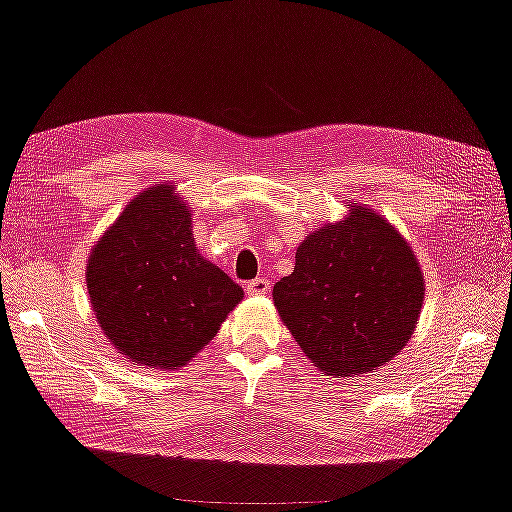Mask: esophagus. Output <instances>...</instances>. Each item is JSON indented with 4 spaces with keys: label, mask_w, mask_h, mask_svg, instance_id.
Returning a JSON list of instances; mask_svg holds the SVG:
<instances>
[{
    "label": "esophagus",
    "mask_w": 512,
    "mask_h": 512,
    "mask_svg": "<svg viewBox=\"0 0 512 512\" xmlns=\"http://www.w3.org/2000/svg\"><path fill=\"white\" fill-rule=\"evenodd\" d=\"M246 292L253 294V296H257V294H269V292H271V280H266V278L250 280L248 285H246Z\"/></svg>",
    "instance_id": "esophagus-1"
}]
</instances>
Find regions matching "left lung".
Masks as SVG:
<instances>
[{
	"label": "left lung",
	"mask_w": 512,
	"mask_h": 512,
	"mask_svg": "<svg viewBox=\"0 0 512 512\" xmlns=\"http://www.w3.org/2000/svg\"><path fill=\"white\" fill-rule=\"evenodd\" d=\"M312 232L273 303L322 375L354 377L393 361L414 333L425 280L414 250L365 207Z\"/></svg>",
	"instance_id": "8db88e82"
}]
</instances>
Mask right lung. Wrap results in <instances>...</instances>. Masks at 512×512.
Returning a JSON list of instances; mask_svg holds the SVG:
<instances>
[{
  "mask_svg": "<svg viewBox=\"0 0 512 512\" xmlns=\"http://www.w3.org/2000/svg\"><path fill=\"white\" fill-rule=\"evenodd\" d=\"M190 211L170 183L126 204L89 255L87 289L96 319L119 354L177 370L216 338L243 289L204 259Z\"/></svg>",
  "mask_w": 512,
  "mask_h": 512,
  "instance_id": "add662e5",
  "label": "right lung"
}]
</instances>
